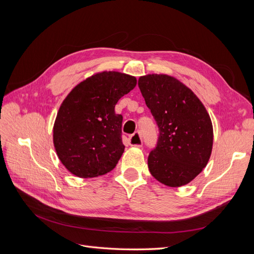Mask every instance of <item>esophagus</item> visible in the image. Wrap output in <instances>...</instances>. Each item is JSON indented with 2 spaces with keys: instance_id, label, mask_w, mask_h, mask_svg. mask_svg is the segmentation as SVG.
Returning a JSON list of instances; mask_svg holds the SVG:
<instances>
[{
  "instance_id": "1",
  "label": "esophagus",
  "mask_w": 254,
  "mask_h": 254,
  "mask_svg": "<svg viewBox=\"0 0 254 254\" xmlns=\"http://www.w3.org/2000/svg\"><path fill=\"white\" fill-rule=\"evenodd\" d=\"M129 144L131 146H136V147H142L143 145V140L140 132H134L132 135L129 136Z\"/></svg>"
}]
</instances>
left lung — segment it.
<instances>
[{
  "label": "left lung",
  "instance_id": "obj_1",
  "mask_svg": "<svg viewBox=\"0 0 254 254\" xmlns=\"http://www.w3.org/2000/svg\"><path fill=\"white\" fill-rule=\"evenodd\" d=\"M137 84L159 128L156 148L148 156L150 174L171 188L188 184L211 156L209 113L194 92L172 76L148 74L141 76Z\"/></svg>",
  "mask_w": 254,
  "mask_h": 254
}]
</instances>
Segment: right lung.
I'll return each instance as SVG.
<instances>
[{"label":"right lung","instance_id":"right-lung-1","mask_svg":"<svg viewBox=\"0 0 254 254\" xmlns=\"http://www.w3.org/2000/svg\"><path fill=\"white\" fill-rule=\"evenodd\" d=\"M136 79L120 72L97 73L76 86L61 104L54 124L57 156L80 178L111 172L124 152L123 117L114 107Z\"/></svg>","mask_w":254,"mask_h":254}]
</instances>
